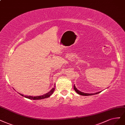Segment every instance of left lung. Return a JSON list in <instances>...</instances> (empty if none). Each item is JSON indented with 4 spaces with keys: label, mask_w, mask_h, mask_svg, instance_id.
<instances>
[{
    "label": "left lung",
    "mask_w": 125,
    "mask_h": 125,
    "mask_svg": "<svg viewBox=\"0 0 125 125\" xmlns=\"http://www.w3.org/2000/svg\"><path fill=\"white\" fill-rule=\"evenodd\" d=\"M73 87H74V89L75 90V91L78 94H80V95H82V96H90V95H94V94H99L101 92H98V93H94V94H88V93H83V92H80V90H77V89L75 87V85H74L73 86Z\"/></svg>",
    "instance_id": "left-lung-1"
}]
</instances>
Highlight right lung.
Returning <instances> with one entry per match:
<instances>
[{"instance_id": "add662e5", "label": "right lung", "mask_w": 125, "mask_h": 125, "mask_svg": "<svg viewBox=\"0 0 125 125\" xmlns=\"http://www.w3.org/2000/svg\"><path fill=\"white\" fill-rule=\"evenodd\" d=\"M54 90H55V86H54V87L49 92H48V93H46V94H43V95H42V96H40L33 97V96H24L23 94H21L20 93L19 94H21V96H24L25 98L29 99H31V100H40V99H45V98H46L50 97L52 95V94L53 93V92H54Z\"/></svg>"}]
</instances>
